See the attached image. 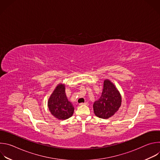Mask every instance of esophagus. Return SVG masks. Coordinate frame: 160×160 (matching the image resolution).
Instances as JSON below:
<instances>
[{"mask_svg": "<svg viewBox=\"0 0 160 160\" xmlns=\"http://www.w3.org/2000/svg\"><path fill=\"white\" fill-rule=\"evenodd\" d=\"M80 106H83V105H86V106H88V103L87 102H82V103H80Z\"/></svg>", "mask_w": 160, "mask_h": 160, "instance_id": "esophagus-1", "label": "esophagus"}]
</instances>
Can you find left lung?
I'll list each match as a JSON object with an SVG mask.
<instances>
[{
  "label": "left lung",
  "mask_w": 160,
  "mask_h": 160,
  "mask_svg": "<svg viewBox=\"0 0 160 160\" xmlns=\"http://www.w3.org/2000/svg\"><path fill=\"white\" fill-rule=\"evenodd\" d=\"M121 102V95L117 88L109 80H106L101 96L93 105L95 115L101 118H108L118 110Z\"/></svg>",
  "instance_id": "8db88e82"
}]
</instances>
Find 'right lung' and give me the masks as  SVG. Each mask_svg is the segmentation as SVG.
Returning a JSON list of instances; mask_svg holds the SVG:
<instances>
[{
  "instance_id": "add662e5",
  "label": "right lung",
  "mask_w": 160,
  "mask_h": 160,
  "mask_svg": "<svg viewBox=\"0 0 160 160\" xmlns=\"http://www.w3.org/2000/svg\"><path fill=\"white\" fill-rule=\"evenodd\" d=\"M48 107L52 115L59 120H66L73 115L74 107L67 99L64 85L57 86L49 99Z\"/></svg>"
}]
</instances>
